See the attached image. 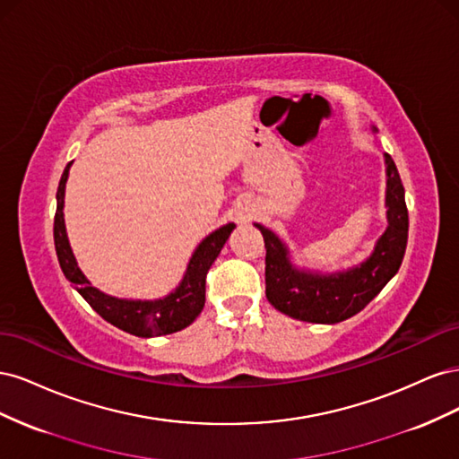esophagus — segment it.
<instances>
[{
    "label": "esophagus",
    "mask_w": 459,
    "mask_h": 459,
    "mask_svg": "<svg viewBox=\"0 0 459 459\" xmlns=\"http://www.w3.org/2000/svg\"><path fill=\"white\" fill-rule=\"evenodd\" d=\"M239 218H241V220H251V212L243 211V212H239Z\"/></svg>",
    "instance_id": "obj_1"
}]
</instances>
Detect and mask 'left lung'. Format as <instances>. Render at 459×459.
Here are the masks:
<instances>
[{"label":"left lung","instance_id":"obj_1","mask_svg":"<svg viewBox=\"0 0 459 459\" xmlns=\"http://www.w3.org/2000/svg\"><path fill=\"white\" fill-rule=\"evenodd\" d=\"M385 164L388 226L359 266L335 273L299 270L290 264L285 243L268 228L255 224L266 247V297L275 310L300 322L339 324L364 310L393 280L406 253L408 208L391 155H385Z\"/></svg>","mask_w":459,"mask_h":459}]
</instances>
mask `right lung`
Instances as JSON below:
<instances>
[{
  "label": "right lung",
  "mask_w": 459,
  "mask_h": 459,
  "mask_svg": "<svg viewBox=\"0 0 459 459\" xmlns=\"http://www.w3.org/2000/svg\"><path fill=\"white\" fill-rule=\"evenodd\" d=\"M71 164L73 162L66 164V169L61 176L57 189V212H55L53 221L55 251H57L61 270L66 280L74 285V289L84 297L90 307L103 319H107L108 324H113L115 327L126 331L135 337L170 335V333L182 331L184 327L195 322V317L201 314L204 307L206 273L211 270L216 256L220 255L221 247L226 245L235 224H226L212 231L211 235H206L195 248V253L191 255L182 283H179L170 295L157 300H126L108 297L86 280V275L78 268L71 245H68L63 208L65 186Z\"/></svg>",
  "instance_id": "1"
}]
</instances>
